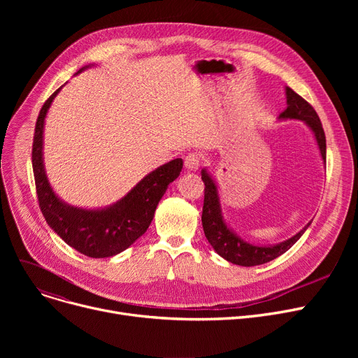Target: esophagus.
Masks as SVG:
<instances>
[{
    "mask_svg": "<svg viewBox=\"0 0 358 358\" xmlns=\"http://www.w3.org/2000/svg\"><path fill=\"white\" fill-rule=\"evenodd\" d=\"M200 164H201V157L196 152L187 154V157L184 158V165L187 169H189V171H197Z\"/></svg>",
    "mask_w": 358,
    "mask_h": 358,
    "instance_id": "esophagus-1",
    "label": "esophagus"
}]
</instances>
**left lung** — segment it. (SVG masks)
<instances>
[{"label": "left lung", "instance_id": "8db88e82", "mask_svg": "<svg viewBox=\"0 0 358 358\" xmlns=\"http://www.w3.org/2000/svg\"><path fill=\"white\" fill-rule=\"evenodd\" d=\"M286 96H287V108L283 113H280V119H297V120L306 122V124L315 134L317 146L321 149V155L325 161L327 139H325V131L321 120H319L317 113L305 99L300 97L299 94L294 92L290 87L286 88ZM201 180L204 182V201H203V213H201L204 235L210 242L213 250L222 258L232 262V264H238L243 267L266 264V262L280 257L281 254H285L287 250H290L297 242V239L302 236L305 231L309 228L310 222L299 234L273 247H258V245H252V243L243 242L227 227V223H224L222 210H220L217 187L206 169L201 171Z\"/></svg>", "mask_w": 358, "mask_h": 358}]
</instances>
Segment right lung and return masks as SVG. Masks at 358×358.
<instances>
[{"instance_id":"obj_1","label":"right lung","mask_w":358,"mask_h":358,"mask_svg":"<svg viewBox=\"0 0 358 358\" xmlns=\"http://www.w3.org/2000/svg\"><path fill=\"white\" fill-rule=\"evenodd\" d=\"M59 90L45 101L34 127L31 164L39 208L49 227L69 247L91 258L113 257L146 232L166 187L180 176L182 159L177 158L157 168L110 208L85 210L65 204L50 189L42 158L45 117Z\"/></svg>"}]
</instances>
